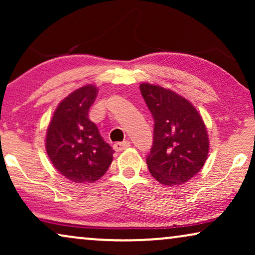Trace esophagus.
<instances>
[{"label": "esophagus", "instance_id": "34e87169", "mask_svg": "<svg viewBox=\"0 0 255 255\" xmlns=\"http://www.w3.org/2000/svg\"><path fill=\"white\" fill-rule=\"evenodd\" d=\"M131 146V142L128 140H125V141H122V142H116V144H114V149L117 152H121L123 151V149H127Z\"/></svg>", "mask_w": 255, "mask_h": 255}]
</instances>
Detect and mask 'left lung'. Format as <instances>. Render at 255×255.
<instances>
[{"label":"left lung","mask_w":255,"mask_h":255,"mask_svg":"<svg viewBox=\"0 0 255 255\" xmlns=\"http://www.w3.org/2000/svg\"><path fill=\"white\" fill-rule=\"evenodd\" d=\"M141 95L154 120L146 162L156 181L176 186L200 172L209 153L207 128L189 101L160 86L141 83Z\"/></svg>","instance_id":"1"}]
</instances>
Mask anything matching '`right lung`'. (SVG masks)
I'll use <instances>...</instances> for the list:
<instances>
[{"instance_id": "right-lung-1", "label": "right lung", "mask_w": 255, "mask_h": 255, "mask_svg": "<svg viewBox=\"0 0 255 255\" xmlns=\"http://www.w3.org/2000/svg\"><path fill=\"white\" fill-rule=\"evenodd\" d=\"M96 96L93 85L76 89L59 103L47 128L48 158L59 173L75 183L95 182L113 162L115 151L88 118Z\"/></svg>"}]
</instances>
